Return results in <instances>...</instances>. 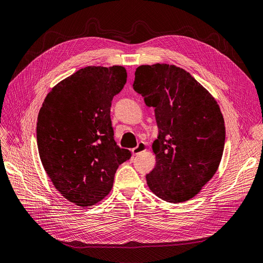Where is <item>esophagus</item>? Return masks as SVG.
Here are the masks:
<instances>
[{
	"label": "esophagus",
	"mask_w": 263,
	"mask_h": 263,
	"mask_svg": "<svg viewBox=\"0 0 263 263\" xmlns=\"http://www.w3.org/2000/svg\"><path fill=\"white\" fill-rule=\"evenodd\" d=\"M144 151H146V144L141 141V142L138 143V145L136 146V148H134L132 150V153H133V155H138V154H140L141 152H144Z\"/></svg>",
	"instance_id": "1"
}]
</instances>
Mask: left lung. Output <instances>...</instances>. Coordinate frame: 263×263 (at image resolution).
<instances>
[{
  "mask_svg": "<svg viewBox=\"0 0 263 263\" xmlns=\"http://www.w3.org/2000/svg\"><path fill=\"white\" fill-rule=\"evenodd\" d=\"M134 89L154 108L159 136L150 190L178 204L201 192L221 162L226 126L214 96L182 68L167 64L136 69Z\"/></svg>",
  "mask_w": 263,
  "mask_h": 263,
  "instance_id": "8db88e82",
  "label": "left lung"
}]
</instances>
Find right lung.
<instances>
[{"mask_svg": "<svg viewBox=\"0 0 263 263\" xmlns=\"http://www.w3.org/2000/svg\"><path fill=\"white\" fill-rule=\"evenodd\" d=\"M126 80L122 66L85 67L52 87L40 109L41 162L60 194L80 207L106 197L115 172L132 155L114 141L110 118Z\"/></svg>", "mask_w": 263, "mask_h": 263, "instance_id": "obj_1", "label": "right lung"}]
</instances>
